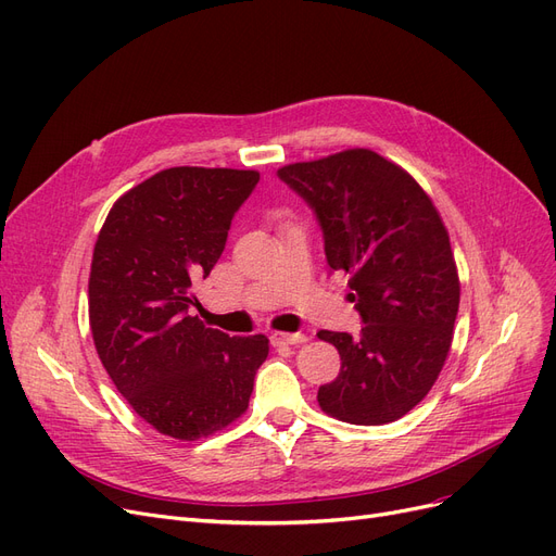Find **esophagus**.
Here are the masks:
<instances>
[{
  "label": "esophagus",
  "mask_w": 556,
  "mask_h": 556,
  "mask_svg": "<svg viewBox=\"0 0 556 556\" xmlns=\"http://www.w3.org/2000/svg\"><path fill=\"white\" fill-rule=\"evenodd\" d=\"M270 341H273L275 345H300V343L306 341V337L300 334V332H295V334H289V332H273V334H270Z\"/></svg>",
  "instance_id": "esophagus-1"
}]
</instances>
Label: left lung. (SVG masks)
Segmentation results:
<instances>
[{
	"label": "left lung",
	"instance_id": "obj_1",
	"mask_svg": "<svg viewBox=\"0 0 556 556\" xmlns=\"http://www.w3.org/2000/svg\"><path fill=\"white\" fill-rule=\"evenodd\" d=\"M277 176L314 211L327 265L351 277L364 323L357 337L318 332L341 355L318 403L348 424L396 421L435 384L454 339L460 283L440 213L413 176L368 149Z\"/></svg>",
	"mask_w": 556,
	"mask_h": 556
}]
</instances>
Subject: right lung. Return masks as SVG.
<instances>
[{
  "instance_id": "right-lung-1",
  "label": "right lung",
  "mask_w": 556,
  "mask_h": 556,
  "mask_svg": "<svg viewBox=\"0 0 556 556\" xmlns=\"http://www.w3.org/2000/svg\"><path fill=\"white\" fill-rule=\"evenodd\" d=\"M258 172L172 167L123 194L102 224L89 277L98 357L135 413L176 440L236 421L267 339L205 327L192 283L211 275Z\"/></svg>"
}]
</instances>
